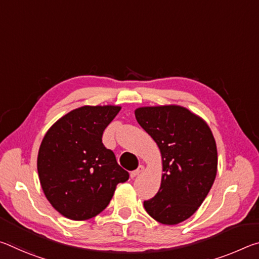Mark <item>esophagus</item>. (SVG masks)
<instances>
[{"instance_id": "esophagus-1", "label": "esophagus", "mask_w": 259, "mask_h": 259, "mask_svg": "<svg viewBox=\"0 0 259 259\" xmlns=\"http://www.w3.org/2000/svg\"><path fill=\"white\" fill-rule=\"evenodd\" d=\"M144 169H145V168H144V165H139L137 169L130 172V177L131 178H136L137 176H139V175L144 171Z\"/></svg>"}]
</instances>
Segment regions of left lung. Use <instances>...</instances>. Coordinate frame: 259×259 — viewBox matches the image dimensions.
<instances>
[{
	"label": "left lung",
	"instance_id": "obj_1",
	"mask_svg": "<svg viewBox=\"0 0 259 259\" xmlns=\"http://www.w3.org/2000/svg\"><path fill=\"white\" fill-rule=\"evenodd\" d=\"M135 115L159 146L163 170L159 192L144 208L161 224H179L202 204L216 178L213 135L204 120L177 105L139 107Z\"/></svg>",
	"mask_w": 259,
	"mask_h": 259
}]
</instances>
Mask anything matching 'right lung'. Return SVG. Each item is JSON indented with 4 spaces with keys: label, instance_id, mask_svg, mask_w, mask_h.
<instances>
[{
    "label": "right lung",
    "instance_id": "1",
    "mask_svg": "<svg viewBox=\"0 0 259 259\" xmlns=\"http://www.w3.org/2000/svg\"><path fill=\"white\" fill-rule=\"evenodd\" d=\"M120 106L73 109L47 131L37 155L42 190L57 211L73 221L97 216L129 174L103 144V133Z\"/></svg>",
    "mask_w": 259,
    "mask_h": 259
}]
</instances>
